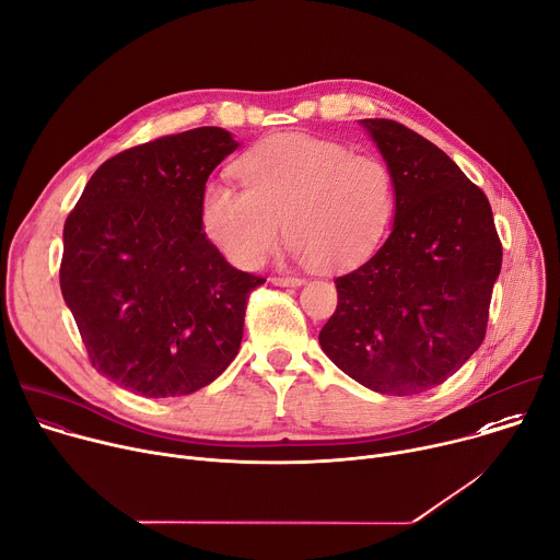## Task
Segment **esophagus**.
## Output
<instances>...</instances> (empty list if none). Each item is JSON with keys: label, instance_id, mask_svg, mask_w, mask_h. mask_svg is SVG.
I'll return each instance as SVG.
<instances>
[{"label": "esophagus", "instance_id": "1", "mask_svg": "<svg viewBox=\"0 0 560 560\" xmlns=\"http://www.w3.org/2000/svg\"><path fill=\"white\" fill-rule=\"evenodd\" d=\"M271 282L276 284V287H300L304 280L302 278H291V276H278V278H271Z\"/></svg>", "mask_w": 560, "mask_h": 560}]
</instances>
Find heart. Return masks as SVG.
<instances>
[{
  "label": "heart",
  "instance_id": "b5f03b06",
  "mask_svg": "<svg viewBox=\"0 0 560 560\" xmlns=\"http://www.w3.org/2000/svg\"><path fill=\"white\" fill-rule=\"evenodd\" d=\"M237 175L244 189L207 186L200 215L213 244L242 269L265 262L282 226L298 262L353 269L381 246L396 215L392 166L340 142L278 138L248 151Z\"/></svg>",
  "mask_w": 560,
  "mask_h": 560
}]
</instances>
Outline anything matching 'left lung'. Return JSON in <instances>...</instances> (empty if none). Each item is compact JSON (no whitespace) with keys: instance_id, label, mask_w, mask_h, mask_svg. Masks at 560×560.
<instances>
[{"instance_id":"obj_1","label":"left lung","mask_w":560,"mask_h":560,"mask_svg":"<svg viewBox=\"0 0 560 560\" xmlns=\"http://www.w3.org/2000/svg\"><path fill=\"white\" fill-rule=\"evenodd\" d=\"M398 189L392 233L336 278L318 340L371 392L411 396L445 383L482 345L503 246L487 196L458 164L394 119H360Z\"/></svg>"}]
</instances>
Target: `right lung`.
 <instances>
[{"instance_id": "right-lung-1", "label": "right lung", "mask_w": 560, "mask_h": 560, "mask_svg": "<svg viewBox=\"0 0 560 560\" xmlns=\"http://www.w3.org/2000/svg\"><path fill=\"white\" fill-rule=\"evenodd\" d=\"M240 144L200 127L121 151L65 224L59 287L93 366L147 398L194 394L237 355L265 278L233 269L202 231V194Z\"/></svg>"}]
</instances>
